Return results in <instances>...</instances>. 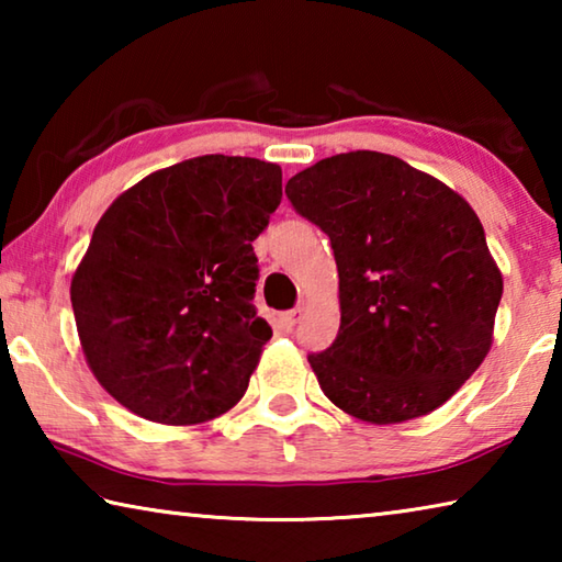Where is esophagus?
I'll return each instance as SVG.
<instances>
[{
  "label": "esophagus",
  "instance_id": "1",
  "mask_svg": "<svg viewBox=\"0 0 562 562\" xmlns=\"http://www.w3.org/2000/svg\"><path fill=\"white\" fill-rule=\"evenodd\" d=\"M302 307H294V310H290V312H284V315L280 317V325L284 327V329H292L294 325H297L300 322V317H302Z\"/></svg>",
  "mask_w": 562,
  "mask_h": 562
}]
</instances>
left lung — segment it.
<instances>
[{"mask_svg":"<svg viewBox=\"0 0 562 562\" xmlns=\"http://www.w3.org/2000/svg\"><path fill=\"white\" fill-rule=\"evenodd\" d=\"M284 193L337 260L339 335L307 357L325 396L369 424L449 402L486 359L503 294L473 207L376 150L319 160Z\"/></svg>","mask_w":562,"mask_h":562,"instance_id":"obj_1","label":"left lung"}]
</instances>
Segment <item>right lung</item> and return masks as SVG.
<instances>
[{"label": "right lung", "mask_w": 562, "mask_h": 562, "mask_svg": "<svg viewBox=\"0 0 562 562\" xmlns=\"http://www.w3.org/2000/svg\"><path fill=\"white\" fill-rule=\"evenodd\" d=\"M280 201V166L215 154L156 170L101 215L71 307L83 357L121 406L190 426L240 402L272 337L252 304V240Z\"/></svg>", "instance_id": "obj_1"}]
</instances>
